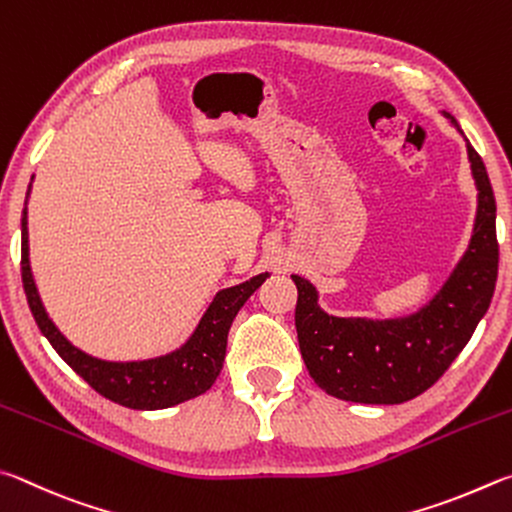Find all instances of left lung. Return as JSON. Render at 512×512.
<instances>
[{"mask_svg": "<svg viewBox=\"0 0 512 512\" xmlns=\"http://www.w3.org/2000/svg\"><path fill=\"white\" fill-rule=\"evenodd\" d=\"M443 114L459 128L452 114ZM468 159L477 184L468 251L436 297L414 315L333 317L319 308L315 285L292 274L299 290L294 324L303 362L328 396L364 405H400L420 396L450 369L486 315L499 267L497 204L486 166L470 141Z\"/></svg>", "mask_w": 512, "mask_h": 512, "instance_id": "8db88e82", "label": "left lung"}]
</instances>
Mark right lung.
Here are the masks:
<instances>
[{"instance_id": "add662e5", "label": "right lung", "mask_w": 512, "mask_h": 512, "mask_svg": "<svg viewBox=\"0 0 512 512\" xmlns=\"http://www.w3.org/2000/svg\"><path fill=\"white\" fill-rule=\"evenodd\" d=\"M33 179V177H31ZM31 191V186H29ZM29 197V193H26ZM270 274H258L233 288L220 290L211 301L209 310L197 324L195 333L173 353L139 362H107L80 351L60 333L44 310L38 288H35L29 263V229H26V209L22 213V283L33 319L56 353L83 378L89 387L107 400L119 402L130 409H166L202 396L222 371L227 353V335L233 317L245 306V301L261 288Z\"/></svg>"}]
</instances>
